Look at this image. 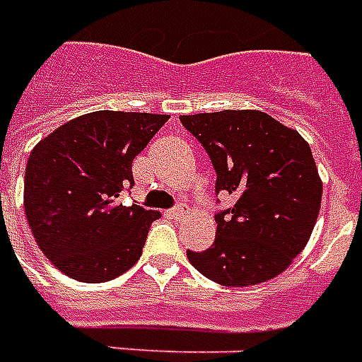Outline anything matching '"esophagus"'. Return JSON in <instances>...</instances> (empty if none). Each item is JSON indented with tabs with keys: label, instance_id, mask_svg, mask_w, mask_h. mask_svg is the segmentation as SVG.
<instances>
[{
	"label": "esophagus",
	"instance_id": "1",
	"mask_svg": "<svg viewBox=\"0 0 362 362\" xmlns=\"http://www.w3.org/2000/svg\"><path fill=\"white\" fill-rule=\"evenodd\" d=\"M168 217H170V219H184V209H182V207H173V209L168 211Z\"/></svg>",
	"mask_w": 362,
	"mask_h": 362
}]
</instances>
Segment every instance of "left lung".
<instances>
[{
    "label": "left lung",
    "mask_w": 362,
    "mask_h": 362,
    "mask_svg": "<svg viewBox=\"0 0 362 362\" xmlns=\"http://www.w3.org/2000/svg\"><path fill=\"white\" fill-rule=\"evenodd\" d=\"M180 122L211 158L215 192L235 196L233 207L215 215L211 248L188 250L189 264L225 287L273 279L303 252L318 219L322 180L308 143L259 110L192 114Z\"/></svg>",
    "instance_id": "obj_1"
}]
</instances>
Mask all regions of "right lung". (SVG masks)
<instances>
[{"label":"right lung","mask_w":362,"mask_h":362,"mask_svg":"<svg viewBox=\"0 0 362 362\" xmlns=\"http://www.w3.org/2000/svg\"><path fill=\"white\" fill-rule=\"evenodd\" d=\"M166 114L98 110L69 119L36 145L25 173V215L59 272L83 283L114 279L141 256L160 213L124 205L132 163Z\"/></svg>","instance_id":"add662e5"}]
</instances>
